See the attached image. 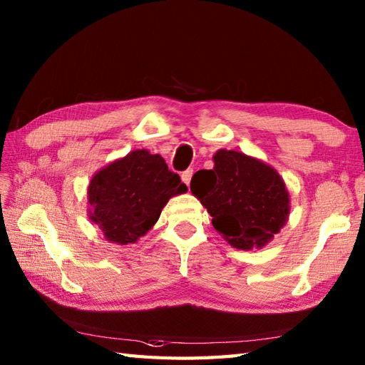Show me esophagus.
<instances>
[{
  "instance_id": "obj_1",
  "label": "esophagus",
  "mask_w": 365,
  "mask_h": 365,
  "mask_svg": "<svg viewBox=\"0 0 365 365\" xmlns=\"http://www.w3.org/2000/svg\"><path fill=\"white\" fill-rule=\"evenodd\" d=\"M191 177H192V169H187V170H185V173H182V182L185 185H190Z\"/></svg>"
}]
</instances>
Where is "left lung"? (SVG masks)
<instances>
[{
    "mask_svg": "<svg viewBox=\"0 0 365 365\" xmlns=\"http://www.w3.org/2000/svg\"><path fill=\"white\" fill-rule=\"evenodd\" d=\"M213 163V169L192 175V196L207 208L226 242L237 250H260L289 221L290 195L284 178L243 152L220 149Z\"/></svg>",
    "mask_w": 365,
    "mask_h": 365,
    "instance_id": "1",
    "label": "left lung"
}]
</instances>
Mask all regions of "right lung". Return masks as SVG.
<instances>
[{
    "label": "right lung",
    "mask_w": 365,
    "mask_h": 365,
    "mask_svg": "<svg viewBox=\"0 0 365 365\" xmlns=\"http://www.w3.org/2000/svg\"><path fill=\"white\" fill-rule=\"evenodd\" d=\"M187 191L163 157L136 149L92 175L88 216L108 242L131 245L155 226L170 197Z\"/></svg>",
    "instance_id": "add662e5"
}]
</instances>
